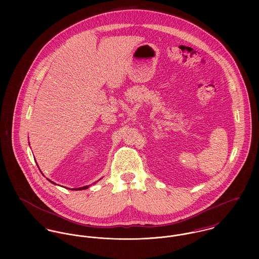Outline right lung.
Masks as SVG:
<instances>
[{
	"label": "right lung",
	"instance_id": "add662e5",
	"mask_svg": "<svg viewBox=\"0 0 259 259\" xmlns=\"http://www.w3.org/2000/svg\"><path fill=\"white\" fill-rule=\"evenodd\" d=\"M50 183H52V184H54V185H56L54 182H52V181H50V180H48ZM89 187V185H85V186H82V187H77V188H73V190H81V189H87Z\"/></svg>",
	"mask_w": 259,
	"mask_h": 259
}]
</instances>
